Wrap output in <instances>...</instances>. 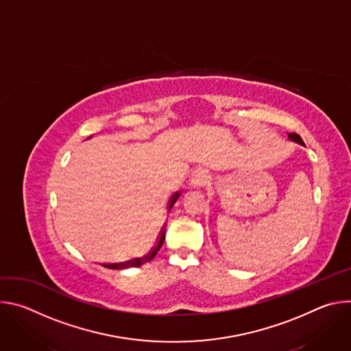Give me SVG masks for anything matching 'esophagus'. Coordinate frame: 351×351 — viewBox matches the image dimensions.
Listing matches in <instances>:
<instances>
[{"label": "esophagus", "instance_id": "obj_1", "mask_svg": "<svg viewBox=\"0 0 351 351\" xmlns=\"http://www.w3.org/2000/svg\"><path fill=\"white\" fill-rule=\"evenodd\" d=\"M193 184L195 187H202L206 182H207V173L204 171H198L194 176H193Z\"/></svg>", "mask_w": 351, "mask_h": 351}]
</instances>
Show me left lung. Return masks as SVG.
<instances>
[{
    "label": "left lung",
    "mask_w": 351,
    "mask_h": 351,
    "mask_svg": "<svg viewBox=\"0 0 351 351\" xmlns=\"http://www.w3.org/2000/svg\"><path fill=\"white\" fill-rule=\"evenodd\" d=\"M287 137H289L290 140H293V141L298 143V144H303V145H304V143H303L302 137H300L297 133H289V134H287Z\"/></svg>",
    "instance_id": "obj_1"
}]
</instances>
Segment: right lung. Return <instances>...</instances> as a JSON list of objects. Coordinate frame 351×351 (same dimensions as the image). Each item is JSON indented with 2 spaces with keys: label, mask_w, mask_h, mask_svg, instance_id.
Returning <instances> with one entry per match:
<instances>
[{
  "label": "right lung",
  "mask_w": 351,
  "mask_h": 351,
  "mask_svg": "<svg viewBox=\"0 0 351 351\" xmlns=\"http://www.w3.org/2000/svg\"><path fill=\"white\" fill-rule=\"evenodd\" d=\"M179 195H180V193L176 191V193L171 197L169 203H168L169 211L172 210V207H173L176 199L179 198ZM164 239H165V233H161V236H160L158 240H157V244L152 248V252H149V253H148L145 257H143V258H134V260H132V261H126V263H122V264H104V267H108V268H112V269H119V268H125V267H138V265L144 264L145 261H149V260H153V258L156 257V254L160 252V248H161V245H162V243H164Z\"/></svg>",
  "instance_id": "right-lung-1"
}]
</instances>
